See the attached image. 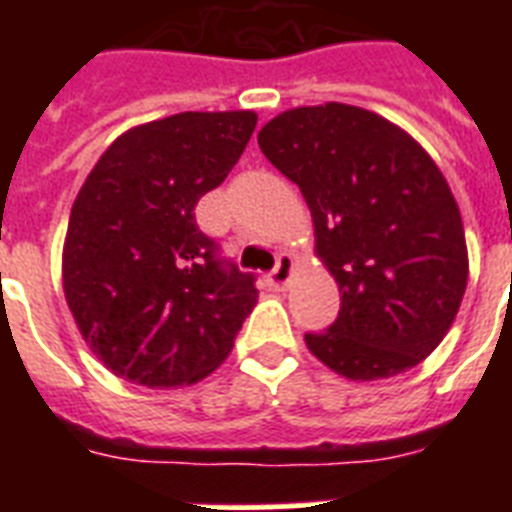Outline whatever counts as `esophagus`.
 Returning a JSON list of instances; mask_svg holds the SVG:
<instances>
[{
    "mask_svg": "<svg viewBox=\"0 0 512 512\" xmlns=\"http://www.w3.org/2000/svg\"><path fill=\"white\" fill-rule=\"evenodd\" d=\"M292 273H295V257L284 252V255H279L276 268L271 271V281L276 287H287L289 279H292Z\"/></svg>",
    "mask_w": 512,
    "mask_h": 512,
    "instance_id": "obj_1",
    "label": "esophagus"
}]
</instances>
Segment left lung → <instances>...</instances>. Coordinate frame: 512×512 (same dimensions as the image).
<instances>
[{
	"instance_id": "1",
	"label": "left lung",
	"mask_w": 512,
	"mask_h": 512,
	"mask_svg": "<svg viewBox=\"0 0 512 512\" xmlns=\"http://www.w3.org/2000/svg\"><path fill=\"white\" fill-rule=\"evenodd\" d=\"M300 185L340 313L305 345L348 380H385L444 340L468 287L460 207L428 151L385 116L345 103L289 108L257 132Z\"/></svg>"
}]
</instances>
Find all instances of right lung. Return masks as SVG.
<instances>
[{
    "mask_svg": "<svg viewBox=\"0 0 512 512\" xmlns=\"http://www.w3.org/2000/svg\"><path fill=\"white\" fill-rule=\"evenodd\" d=\"M255 111H185L122 132L76 193L63 292L106 369L146 388L223 364L257 303L255 276L215 257L193 207L244 154Z\"/></svg>",
    "mask_w": 512,
    "mask_h": 512,
    "instance_id": "1",
    "label": "right lung"
}]
</instances>
